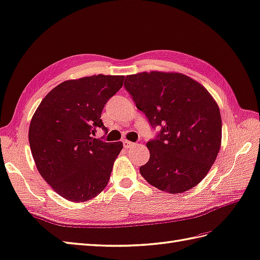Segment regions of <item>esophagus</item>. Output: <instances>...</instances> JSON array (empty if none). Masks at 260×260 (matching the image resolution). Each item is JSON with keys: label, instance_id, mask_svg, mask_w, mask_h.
Returning <instances> with one entry per match:
<instances>
[{"label": "esophagus", "instance_id": "obj_1", "mask_svg": "<svg viewBox=\"0 0 260 260\" xmlns=\"http://www.w3.org/2000/svg\"><path fill=\"white\" fill-rule=\"evenodd\" d=\"M123 145H124L125 148H129V147L132 146V145H133V143L129 142V141H127V140H124V141H123Z\"/></svg>", "mask_w": 260, "mask_h": 260}]
</instances>
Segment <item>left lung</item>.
I'll return each instance as SVG.
<instances>
[{"mask_svg":"<svg viewBox=\"0 0 260 260\" xmlns=\"http://www.w3.org/2000/svg\"><path fill=\"white\" fill-rule=\"evenodd\" d=\"M124 86L152 127L160 126L146 146L149 159L140 173L156 188L172 194L199 184L218 155L219 107L208 90L180 73L153 71L127 75Z\"/></svg>","mask_w":260,"mask_h":260,"instance_id":"left-lung-1","label":"left lung"}]
</instances>
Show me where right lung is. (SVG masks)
<instances>
[{"label":"right lung","mask_w":260,"mask_h":260,"mask_svg":"<svg viewBox=\"0 0 260 260\" xmlns=\"http://www.w3.org/2000/svg\"><path fill=\"white\" fill-rule=\"evenodd\" d=\"M124 76L93 75L58 84L32 117L28 142L38 171L59 196L86 202L105 188L122 142L94 138L107 128L101 115Z\"/></svg>","instance_id":"add662e5"}]
</instances>
